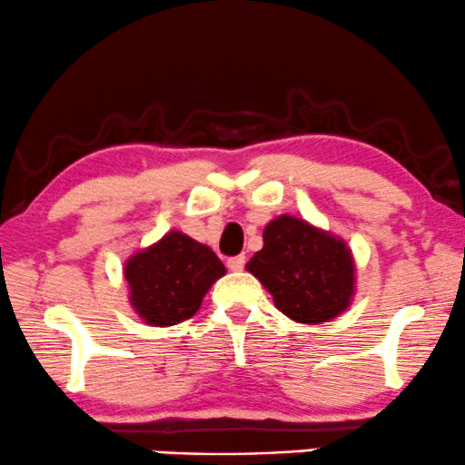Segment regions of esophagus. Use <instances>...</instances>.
Listing matches in <instances>:
<instances>
[{
    "label": "esophagus",
    "mask_w": 465,
    "mask_h": 465,
    "mask_svg": "<svg viewBox=\"0 0 465 465\" xmlns=\"http://www.w3.org/2000/svg\"><path fill=\"white\" fill-rule=\"evenodd\" d=\"M226 265H228V270H231V272H242L243 267H245V256H243V254L231 256Z\"/></svg>",
    "instance_id": "esophagus-1"
}]
</instances>
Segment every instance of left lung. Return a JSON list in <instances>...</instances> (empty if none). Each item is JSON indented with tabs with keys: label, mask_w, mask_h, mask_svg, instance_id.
<instances>
[{
	"label": "left lung",
	"mask_w": 465,
	"mask_h": 465,
	"mask_svg": "<svg viewBox=\"0 0 465 465\" xmlns=\"http://www.w3.org/2000/svg\"><path fill=\"white\" fill-rule=\"evenodd\" d=\"M274 296L278 311L302 324L332 320L352 298L354 263L340 239L282 215L263 231V250L245 265Z\"/></svg>",
	"instance_id": "obj_1"
}]
</instances>
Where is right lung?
<instances>
[{
	"instance_id": "obj_1",
	"label": "right lung",
	"mask_w": 465,
	"mask_h": 465,
	"mask_svg": "<svg viewBox=\"0 0 465 465\" xmlns=\"http://www.w3.org/2000/svg\"><path fill=\"white\" fill-rule=\"evenodd\" d=\"M130 302L147 324L172 326L189 320L226 267L209 245L169 232L125 263Z\"/></svg>"
}]
</instances>
